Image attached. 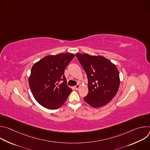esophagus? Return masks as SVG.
Instances as JSON below:
<instances>
[{
  "label": "esophagus",
  "instance_id": "1",
  "mask_svg": "<svg viewBox=\"0 0 150 150\" xmlns=\"http://www.w3.org/2000/svg\"><path fill=\"white\" fill-rule=\"evenodd\" d=\"M79 87H80V85L79 84H77L76 86H75V89L76 90H78L79 88Z\"/></svg>",
  "mask_w": 150,
  "mask_h": 150
}]
</instances>
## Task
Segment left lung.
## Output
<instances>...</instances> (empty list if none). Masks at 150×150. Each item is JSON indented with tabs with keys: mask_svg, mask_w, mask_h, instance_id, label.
Instances as JSON below:
<instances>
[{
	"mask_svg": "<svg viewBox=\"0 0 150 150\" xmlns=\"http://www.w3.org/2000/svg\"><path fill=\"white\" fill-rule=\"evenodd\" d=\"M77 59L88 78V93L83 98L93 108L109 103L119 87V71L115 64L101 56L77 53Z\"/></svg>",
	"mask_w": 150,
	"mask_h": 150,
	"instance_id": "1",
	"label": "left lung"
}]
</instances>
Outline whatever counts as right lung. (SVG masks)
<instances>
[{
    "mask_svg": "<svg viewBox=\"0 0 150 150\" xmlns=\"http://www.w3.org/2000/svg\"><path fill=\"white\" fill-rule=\"evenodd\" d=\"M74 57L70 53L50 55L33 66L28 79L30 88L35 100L45 108L59 109L72 91L67 84L64 72Z\"/></svg>",
    "mask_w": 150,
    "mask_h": 150,
    "instance_id": "obj_1",
    "label": "right lung"
}]
</instances>
